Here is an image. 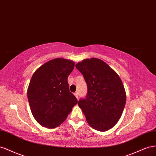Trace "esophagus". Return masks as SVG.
<instances>
[{"mask_svg":"<svg viewBox=\"0 0 156 156\" xmlns=\"http://www.w3.org/2000/svg\"><path fill=\"white\" fill-rule=\"evenodd\" d=\"M74 96L77 98V99H78V92H76V93H74Z\"/></svg>","mask_w":156,"mask_h":156,"instance_id":"1","label":"esophagus"}]
</instances>
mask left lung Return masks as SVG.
Listing matches in <instances>:
<instances>
[{"label": "left lung", "mask_w": 156, "mask_h": 156, "mask_svg": "<svg viewBox=\"0 0 156 156\" xmlns=\"http://www.w3.org/2000/svg\"><path fill=\"white\" fill-rule=\"evenodd\" d=\"M76 67L87 86L86 98L78 105L94 129L106 131L117 123L125 107L126 93L118 74L99 59L83 60Z\"/></svg>", "instance_id": "8db88e82"}]
</instances>
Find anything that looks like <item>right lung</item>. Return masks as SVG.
<instances>
[{
    "label": "right lung",
    "mask_w": 156,
    "mask_h": 156,
    "mask_svg": "<svg viewBox=\"0 0 156 156\" xmlns=\"http://www.w3.org/2000/svg\"><path fill=\"white\" fill-rule=\"evenodd\" d=\"M74 68V61L56 58L44 63L33 74L27 97L31 112L40 125L49 129L58 127L77 104L67 81Z\"/></svg>",
    "instance_id": "obj_1"
}]
</instances>
